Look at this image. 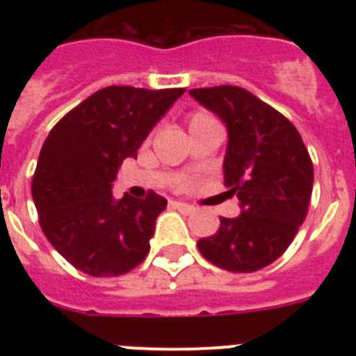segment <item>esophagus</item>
<instances>
[{"instance_id":"esophagus-1","label":"esophagus","mask_w":356,"mask_h":356,"mask_svg":"<svg viewBox=\"0 0 356 356\" xmlns=\"http://www.w3.org/2000/svg\"><path fill=\"white\" fill-rule=\"evenodd\" d=\"M173 207H175L177 211L184 212V214H192V212L195 211V207L188 205V203H179V201H175V203H173Z\"/></svg>"}]
</instances>
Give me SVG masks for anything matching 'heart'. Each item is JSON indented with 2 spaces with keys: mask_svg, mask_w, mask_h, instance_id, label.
Wrapping results in <instances>:
<instances>
[{
  "mask_svg": "<svg viewBox=\"0 0 356 356\" xmlns=\"http://www.w3.org/2000/svg\"><path fill=\"white\" fill-rule=\"evenodd\" d=\"M186 122H188V129H192L195 127V125H201V123L214 122V118H212L209 113H205V111H194V113L188 114Z\"/></svg>",
  "mask_w": 356,
  "mask_h": 356,
  "instance_id": "b5f03b06",
  "label": "heart"
}]
</instances>
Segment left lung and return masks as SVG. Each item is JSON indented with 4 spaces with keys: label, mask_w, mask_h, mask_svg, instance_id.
I'll return each instance as SVG.
<instances>
[{
    "label": "left lung",
    "mask_w": 356,
    "mask_h": 356,
    "mask_svg": "<svg viewBox=\"0 0 356 356\" xmlns=\"http://www.w3.org/2000/svg\"><path fill=\"white\" fill-rule=\"evenodd\" d=\"M190 96L218 114L229 131L223 173L242 214L220 218L216 234L201 238L200 253L234 273L275 262L307 218L314 166L293 123L240 86L194 88Z\"/></svg>",
    "instance_id": "left-lung-1"
}]
</instances>
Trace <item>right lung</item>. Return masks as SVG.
<instances>
[{"label": "right lung", "mask_w": 356, "mask_h": 356, "mask_svg": "<svg viewBox=\"0 0 356 356\" xmlns=\"http://www.w3.org/2000/svg\"><path fill=\"white\" fill-rule=\"evenodd\" d=\"M184 88L107 86L49 131L31 183L40 227L70 264L92 277H118L144 262L168 201L113 197L122 162L136 151Z\"/></svg>", "instance_id": "obj_1"}]
</instances>
